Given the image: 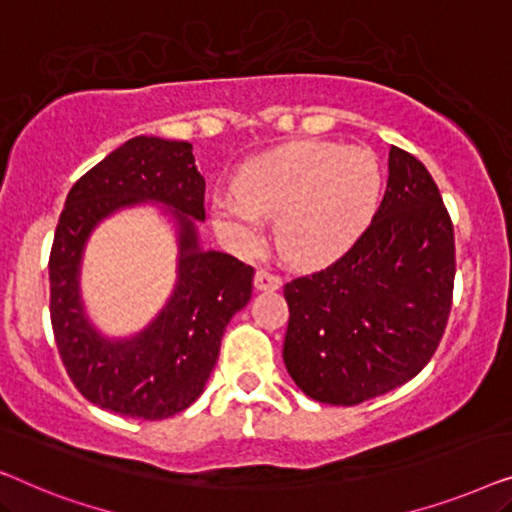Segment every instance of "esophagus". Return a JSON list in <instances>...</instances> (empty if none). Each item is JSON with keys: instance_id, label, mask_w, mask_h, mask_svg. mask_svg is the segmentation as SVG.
Here are the masks:
<instances>
[{"instance_id": "1", "label": "esophagus", "mask_w": 512, "mask_h": 512, "mask_svg": "<svg viewBox=\"0 0 512 512\" xmlns=\"http://www.w3.org/2000/svg\"><path fill=\"white\" fill-rule=\"evenodd\" d=\"M283 285V278L278 273H273L271 269H257L255 271V287L257 290H278Z\"/></svg>"}]
</instances>
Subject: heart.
Listing matches in <instances>:
<instances>
[{
    "instance_id": "heart-1",
    "label": "heart",
    "mask_w": 512,
    "mask_h": 512,
    "mask_svg": "<svg viewBox=\"0 0 512 512\" xmlns=\"http://www.w3.org/2000/svg\"><path fill=\"white\" fill-rule=\"evenodd\" d=\"M234 187L213 199V215L236 246H257L264 215H276L285 255L322 264L345 253L371 222L383 169L366 148L297 141L250 160Z\"/></svg>"
}]
</instances>
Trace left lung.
<instances>
[{
    "label": "left lung",
    "instance_id": "1",
    "mask_svg": "<svg viewBox=\"0 0 512 512\" xmlns=\"http://www.w3.org/2000/svg\"><path fill=\"white\" fill-rule=\"evenodd\" d=\"M455 232L427 167L390 148V178L350 250L283 287L285 369L306 397L357 406L415 378L441 343Z\"/></svg>",
    "mask_w": 512,
    "mask_h": 512
}]
</instances>
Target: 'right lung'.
Returning a JSON list of instances; mask_svg holds the SVG:
<instances>
[{
    "instance_id": "add662e5",
    "label": "right lung",
    "mask_w": 512,
    "mask_h": 512,
    "mask_svg": "<svg viewBox=\"0 0 512 512\" xmlns=\"http://www.w3.org/2000/svg\"><path fill=\"white\" fill-rule=\"evenodd\" d=\"M204 176L192 143L134 136L78 178L50 248V322L62 364L95 406L134 420H164L199 399L234 313L253 294V266L201 250L194 220H204ZM162 200L179 220V283L151 325L111 342L82 311L77 273L82 248L99 221L139 200Z\"/></svg>"
}]
</instances>
